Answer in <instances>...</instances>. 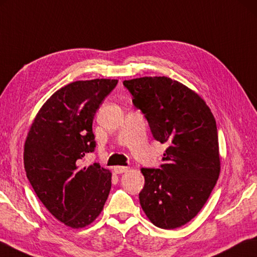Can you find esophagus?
Listing matches in <instances>:
<instances>
[{"label":"esophagus","instance_id":"obj_1","mask_svg":"<svg viewBox=\"0 0 257 257\" xmlns=\"http://www.w3.org/2000/svg\"><path fill=\"white\" fill-rule=\"evenodd\" d=\"M128 170H129L128 166H114V172L116 174L124 173V172H127Z\"/></svg>","mask_w":257,"mask_h":257}]
</instances>
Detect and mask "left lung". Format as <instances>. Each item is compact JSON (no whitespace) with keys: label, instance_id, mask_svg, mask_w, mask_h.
Segmentation results:
<instances>
[{"label":"left lung","instance_id":"8db88e82","mask_svg":"<svg viewBox=\"0 0 257 257\" xmlns=\"http://www.w3.org/2000/svg\"><path fill=\"white\" fill-rule=\"evenodd\" d=\"M142 110L154 138L169 147L161 169H142L139 201L163 229H175L197 216L220 174L214 116L198 93L167 76L123 81Z\"/></svg>","mask_w":257,"mask_h":257}]
</instances>
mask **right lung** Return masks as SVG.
<instances>
[{"mask_svg":"<svg viewBox=\"0 0 257 257\" xmlns=\"http://www.w3.org/2000/svg\"><path fill=\"white\" fill-rule=\"evenodd\" d=\"M116 84L118 80L95 78L63 86L41 106L27 135L28 180L48 211L74 229L91 225L110 193L109 170L78 163L94 151L93 119Z\"/></svg>","mask_w":257,"mask_h":257,"instance_id":"obj_1","label":"right lung"}]
</instances>
